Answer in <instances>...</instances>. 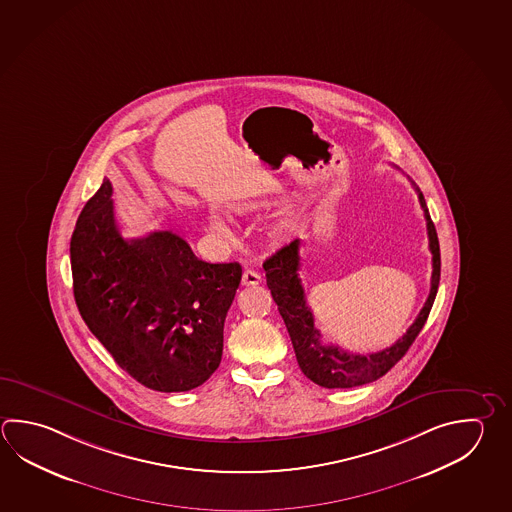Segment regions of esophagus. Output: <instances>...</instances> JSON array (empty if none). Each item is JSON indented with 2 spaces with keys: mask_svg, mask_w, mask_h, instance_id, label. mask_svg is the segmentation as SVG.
I'll return each instance as SVG.
<instances>
[{
  "mask_svg": "<svg viewBox=\"0 0 512 512\" xmlns=\"http://www.w3.org/2000/svg\"><path fill=\"white\" fill-rule=\"evenodd\" d=\"M261 280V275L257 271L244 270L242 273V286H259Z\"/></svg>",
  "mask_w": 512,
  "mask_h": 512,
  "instance_id": "1",
  "label": "esophagus"
}]
</instances>
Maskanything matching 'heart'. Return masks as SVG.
I'll use <instances>...</instances> for the list:
<instances>
[{"instance_id": "b5f03b06", "label": "heart", "mask_w": 512, "mask_h": 512, "mask_svg": "<svg viewBox=\"0 0 512 512\" xmlns=\"http://www.w3.org/2000/svg\"><path fill=\"white\" fill-rule=\"evenodd\" d=\"M266 208V201H250V203L239 204V212L241 213H257L261 212ZM213 228L219 230V232H226V224L219 219V217H213L212 219Z\"/></svg>"}]
</instances>
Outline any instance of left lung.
I'll use <instances>...</instances> for the list:
<instances>
[{"label":"left lung","mask_w":512,"mask_h":512,"mask_svg":"<svg viewBox=\"0 0 512 512\" xmlns=\"http://www.w3.org/2000/svg\"><path fill=\"white\" fill-rule=\"evenodd\" d=\"M415 186L420 206L424 210L427 222V237L429 250L433 253V275H431V290L425 300L424 308L420 309L411 328L396 340L393 346L380 349L377 353H351L340 348L337 344H326L322 340L319 328L315 326L313 311L306 302L304 288L300 282V242H290L280 248L270 259H266L262 268L266 271V282L271 291V297L279 306L280 317L290 333L291 344L295 349V357L299 362L300 371L306 377L326 389H346L369 384L377 378L384 377L400 358L404 357L407 349L415 342L418 333L424 328L429 311L433 308L434 297L440 284V244L429 210L420 188Z\"/></svg>","instance_id":"left-lung-1"}]
</instances>
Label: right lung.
<instances>
[{"mask_svg":"<svg viewBox=\"0 0 512 512\" xmlns=\"http://www.w3.org/2000/svg\"><path fill=\"white\" fill-rule=\"evenodd\" d=\"M70 264L81 317L130 377L161 393L212 377L239 262L201 261L172 232L125 239L105 179L76 222Z\"/></svg>","mask_w":512,"mask_h":512,"instance_id":"add662e5","label":"right lung"}]
</instances>
